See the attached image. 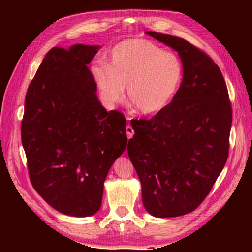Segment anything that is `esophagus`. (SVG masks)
Returning a JSON list of instances; mask_svg holds the SVG:
<instances>
[{
	"instance_id": "34e87169",
	"label": "esophagus",
	"mask_w": 252,
	"mask_h": 252,
	"mask_svg": "<svg viewBox=\"0 0 252 252\" xmlns=\"http://www.w3.org/2000/svg\"><path fill=\"white\" fill-rule=\"evenodd\" d=\"M127 119H130V118H127ZM126 131L127 139H131L132 136H133V134H134V130L132 129V126H126Z\"/></svg>"
}]
</instances>
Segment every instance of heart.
Masks as SVG:
<instances>
[{"label":"heart","mask_w":252,"mask_h":252,"mask_svg":"<svg viewBox=\"0 0 252 252\" xmlns=\"http://www.w3.org/2000/svg\"><path fill=\"white\" fill-rule=\"evenodd\" d=\"M92 72L109 103L121 102L126 87L131 104L148 116L167 108L183 81L180 59L147 40L121 42L111 52L109 65H95Z\"/></svg>","instance_id":"1"}]
</instances>
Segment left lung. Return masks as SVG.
Wrapping results in <instances>:
<instances>
[{
  "label": "left lung",
  "mask_w": 252,
  "mask_h": 252,
  "mask_svg": "<svg viewBox=\"0 0 252 252\" xmlns=\"http://www.w3.org/2000/svg\"><path fill=\"white\" fill-rule=\"evenodd\" d=\"M176 50L183 66L180 89L149 120H132L127 153L141 181L146 210L158 218L197 209L222 171L229 153L232 108L219 66L180 37L148 31Z\"/></svg>",
  "instance_id": "1"
}]
</instances>
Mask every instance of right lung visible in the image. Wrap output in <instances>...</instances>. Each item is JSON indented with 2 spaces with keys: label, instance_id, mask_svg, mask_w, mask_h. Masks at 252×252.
Instances as JSON below:
<instances>
[{
  "label": "right lung",
  "instance_id": "add662e5",
  "mask_svg": "<svg viewBox=\"0 0 252 252\" xmlns=\"http://www.w3.org/2000/svg\"><path fill=\"white\" fill-rule=\"evenodd\" d=\"M99 49H51L25 96L21 136L30 180L51 207L72 217L99 210L105 178L127 142L125 116L101 105L87 65Z\"/></svg>",
  "mask_w": 252,
  "mask_h": 252
}]
</instances>
